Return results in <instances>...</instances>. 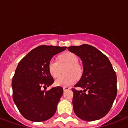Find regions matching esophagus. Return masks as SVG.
<instances>
[{"mask_svg":"<svg viewBox=\"0 0 128 128\" xmlns=\"http://www.w3.org/2000/svg\"><path fill=\"white\" fill-rule=\"evenodd\" d=\"M70 89V87H68V86H64L63 87V90L64 91H66V90H68Z\"/></svg>","mask_w":128,"mask_h":128,"instance_id":"34e87169","label":"esophagus"}]
</instances>
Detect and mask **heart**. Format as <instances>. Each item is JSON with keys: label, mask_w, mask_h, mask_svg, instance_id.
Segmentation results:
<instances>
[{"label": "heart", "mask_w": 128, "mask_h": 128, "mask_svg": "<svg viewBox=\"0 0 128 128\" xmlns=\"http://www.w3.org/2000/svg\"><path fill=\"white\" fill-rule=\"evenodd\" d=\"M78 58L72 52H65L60 55L58 60L52 59L48 63V72L53 78H58L64 68L65 74L55 81L58 86H67L74 84L77 78H81L83 73L82 66L78 63Z\"/></svg>", "instance_id": "1"}]
</instances>
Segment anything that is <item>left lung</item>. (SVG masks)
I'll list each match as a JSON object with an SVG mask.
<instances>
[{"instance_id": "8db88e82", "label": "left lung", "mask_w": 128, "mask_h": 128, "mask_svg": "<svg viewBox=\"0 0 128 128\" xmlns=\"http://www.w3.org/2000/svg\"><path fill=\"white\" fill-rule=\"evenodd\" d=\"M82 62L83 74L72 88V100L76 115L79 118L94 121L109 112L117 94V76L108 58L93 46L82 44L68 47ZM81 87L84 90H78Z\"/></svg>"}]
</instances>
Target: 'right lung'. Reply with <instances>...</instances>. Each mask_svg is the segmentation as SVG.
I'll return each mask as SVG.
<instances>
[{
    "label": "right lung",
    "instance_id": "right-lung-1",
    "mask_svg": "<svg viewBox=\"0 0 128 128\" xmlns=\"http://www.w3.org/2000/svg\"><path fill=\"white\" fill-rule=\"evenodd\" d=\"M66 48L38 46L19 62L12 80L13 99L20 114L26 119L33 122L45 121L56 112L63 89L57 86L45 90L54 82L48 72V63L55 54Z\"/></svg>",
    "mask_w": 128,
    "mask_h": 128
}]
</instances>
